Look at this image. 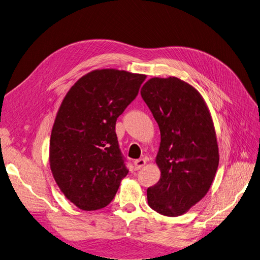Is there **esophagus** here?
I'll return each instance as SVG.
<instances>
[{
  "label": "esophagus",
  "mask_w": 260,
  "mask_h": 260,
  "mask_svg": "<svg viewBox=\"0 0 260 260\" xmlns=\"http://www.w3.org/2000/svg\"><path fill=\"white\" fill-rule=\"evenodd\" d=\"M145 164H146V161L143 158H140V159H137V160L133 161V165H135V169L136 170H139V169L142 168Z\"/></svg>",
  "instance_id": "esophagus-1"
}]
</instances>
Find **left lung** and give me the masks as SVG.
<instances>
[{"label": "left lung", "instance_id": "1", "mask_svg": "<svg viewBox=\"0 0 260 260\" xmlns=\"http://www.w3.org/2000/svg\"><path fill=\"white\" fill-rule=\"evenodd\" d=\"M141 96L160 130V179L147 188L149 207L183 215L207 194L219 165L214 122L201 93L176 77L149 79Z\"/></svg>", "mask_w": 260, "mask_h": 260}]
</instances>
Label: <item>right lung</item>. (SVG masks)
Segmentation results:
<instances>
[{
    "label": "right lung",
    "instance_id": "obj_1",
    "mask_svg": "<svg viewBox=\"0 0 260 260\" xmlns=\"http://www.w3.org/2000/svg\"><path fill=\"white\" fill-rule=\"evenodd\" d=\"M146 76L96 69L62 100L50 140V167L60 191L82 210L106 207L128 175L116 120L135 100Z\"/></svg>",
    "mask_w": 260,
    "mask_h": 260
}]
</instances>
